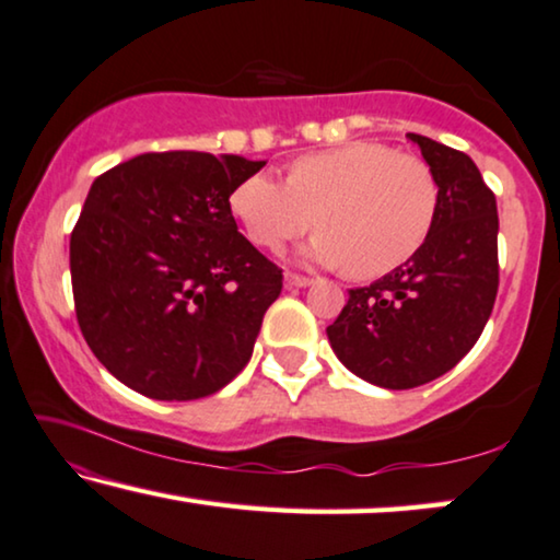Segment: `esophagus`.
<instances>
[{
	"instance_id": "34e87169",
	"label": "esophagus",
	"mask_w": 560,
	"mask_h": 560,
	"mask_svg": "<svg viewBox=\"0 0 560 560\" xmlns=\"http://www.w3.org/2000/svg\"><path fill=\"white\" fill-rule=\"evenodd\" d=\"M287 283H289V287L304 289V287H310V283H314V279L312 277H302V273H287Z\"/></svg>"
}]
</instances>
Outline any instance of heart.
<instances>
[{
    "label": "heart",
    "instance_id": "1",
    "mask_svg": "<svg viewBox=\"0 0 560 560\" xmlns=\"http://www.w3.org/2000/svg\"><path fill=\"white\" fill-rule=\"evenodd\" d=\"M439 179L429 162L355 141L296 156L287 183L256 172L233 187L231 212L248 238L279 250L312 228L310 256L352 279L396 271L434 231Z\"/></svg>",
    "mask_w": 560,
    "mask_h": 560
}]
</instances>
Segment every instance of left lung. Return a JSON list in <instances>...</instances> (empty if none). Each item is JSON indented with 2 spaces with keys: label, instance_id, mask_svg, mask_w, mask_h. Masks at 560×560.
I'll use <instances>...</instances> for the list:
<instances>
[{
  "label": "left lung",
  "instance_id": "1",
  "mask_svg": "<svg viewBox=\"0 0 560 560\" xmlns=\"http://www.w3.org/2000/svg\"><path fill=\"white\" fill-rule=\"evenodd\" d=\"M439 179V215L419 254L350 289L327 327L335 355L362 381L406 390L436 381L475 348L498 296V202L459 149L408 133Z\"/></svg>",
  "mask_w": 560,
  "mask_h": 560
}]
</instances>
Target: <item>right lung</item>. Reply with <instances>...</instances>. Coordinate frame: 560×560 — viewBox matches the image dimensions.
<instances>
[{"label": "right lung", "instance_id": "right-lung-1", "mask_svg": "<svg viewBox=\"0 0 560 560\" xmlns=\"http://www.w3.org/2000/svg\"><path fill=\"white\" fill-rule=\"evenodd\" d=\"M264 164L149 152L91 185L70 233L75 317L131 390L195 400L248 365L283 277L238 233L231 192Z\"/></svg>", "mask_w": 560, "mask_h": 560}]
</instances>
